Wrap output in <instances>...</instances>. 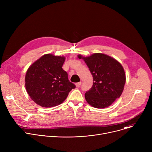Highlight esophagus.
I'll return each mask as SVG.
<instances>
[{
	"label": "esophagus",
	"mask_w": 152,
	"mask_h": 152,
	"mask_svg": "<svg viewBox=\"0 0 152 152\" xmlns=\"http://www.w3.org/2000/svg\"><path fill=\"white\" fill-rule=\"evenodd\" d=\"M81 83H82V82H79L76 83V87H77V88L80 87V86Z\"/></svg>",
	"instance_id": "esophagus-1"
}]
</instances>
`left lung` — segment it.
<instances>
[{
  "label": "left lung",
  "instance_id": "8db88e82",
  "mask_svg": "<svg viewBox=\"0 0 152 152\" xmlns=\"http://www.w3.org/2000/svg\"><path fill=\"white\" fill-rule=\"evenodd\" d=\"M87 65L93 77V85L85 94V99L96 108L110 106L121 95L126 75L121 64L114 58L97 53L88 57L78 55Z\"/></svg>",
  "mask_w": 152,
  "mask_h": 152
}]
</instances>
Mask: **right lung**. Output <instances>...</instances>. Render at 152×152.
<instances>
[{
	"instance_id": "obj_1",
	"label": "right lung",
	"mask_w": 152,
	"mask_h": 152,
	"mask_svg": "<svg viewBox=\"0 0 152 152\" xmlns=\"http://www.w3.org/2000/svg\"><path fill=\"white\" fill-rule=\"evenodd\" d=\"M64 56L46 54L29 67L25 76L28 94L37 104L45 107L62 103L76 86L62 67Z\"/></svg>"
}]
</instances>
